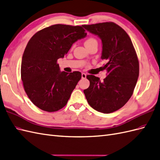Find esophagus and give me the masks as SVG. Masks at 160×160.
<instances>
[{
    "label": "esophagus",
    "mask_w": 160,
    "mask_h": 160,
    "mask_svg": "<svg viewBox=\"0 0 160 160\" xmlns=\"http://www.w3.org/2000/svg\"><path fill=\"white\" fill-rule=\"evenodd\" d=\"M81 77H82V79H85L86 78V74L85 73H84V72H83L81 74Z\"/></svg>",
    "instance_id": "34e87169"
}]
</instances>
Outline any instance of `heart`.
Here are the masks:
<instances>
[{"instance_id":"heart-1","label":"heart","mask_w":160,"mask_h":160,"mask_svg":"<svg viewBox=\"0 0 160 160\" xmlns=\"http://www.w3.org/2000/svg\"><path fill=\"white\" fill-rule=\"evenodd\" d=\"M94 40H96L94 38H89L87 40H86V41L85 42V44H88V43H89V42H93V41H94Z\"/></svg>"}]
</instances>
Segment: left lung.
Here are the masks:
<instances>
[{
  "instance_id": "obj_1",
  "label": "left lung",
  "mask_w": 160,
  "mask_h": 160,
  "mask_svg": "<svg viewBox=\"0 0 160 160\" xmlns=\"http://www.w3.org/2000/svg\"><path fill=\"white\" fill-rule=\"evenodd\" d=\"M102 40V59L107 60L103 68L108 75H87L89 87L83 91L89 106L109 114L121 108L133 93L139 73V60L127 33L113 22L82 25Z\"/></svg>"
}]
</instances>
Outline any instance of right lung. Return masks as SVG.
Listing matches in <instances>:
<instances>
[{
  "label": "right lung",
  "mask_w": 160,
  "mask_h": 160,
  "mask_svg": "<svg viewBox=\"0 0 160 160\" xmlns=\"http://www.w3.org/2000/svg\"><path fill=\"white\" fill-rule=\"evenodd\" d=\"M81 26L56 24L38 32L25 48L21 67L25 92L39 108L49 112L65 106L81 73L60 72L57 60L87 35Z\"/></svg>",
  "instance_id": "1"
}]
</instances>
